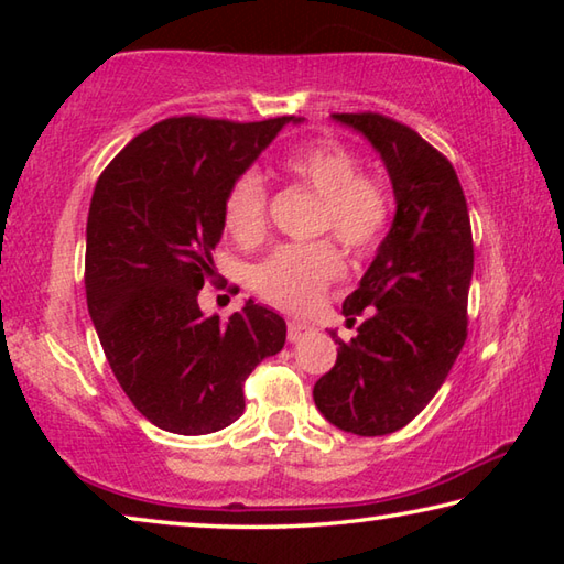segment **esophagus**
I'll use <instances>...</instances> for the list:
<instances>
[{"label":"esophagus","instance_id":"1","mask_svg":"<svg viewBox=\"0 0 564 564\" xmlns=\"http://www.w3.org/2000/svg\"><path fill=\"white\" fill-rule=\"evenodd\" d=\"M308 333H311V326H305V323H299V321L289 323V340L291 343H299L303 336H308Z\"/></svg>","mask_w":564,"mask_h":564}]
</instances>
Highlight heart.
Masks as SVG:
<instances>
[{"label": "heart", "instance_id": "b5f03b06", "mask_svg": "<svg viewBox=\"0 0 564 564\" xmlns=\"http://www.w3.org/2000/svg\"><path fill=\"white\" fill-rule=\"evenodd\" d=\"M283 171L293 184L318 194L313 234H333L348 253H373L388 231L393 202L383 181L360 174L348 147L318 139L289 151ZM224 226L238 243L256 246L269 228V186L256 169L238 174L224 196ZM343 271V256L330 238L283 243L256 265L253 289L281 308L303 311Z\"/></svg>", "mask_w": 564, "mask_h": 564}]
</instances>
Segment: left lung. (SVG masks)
<instances>
[{"instance_id":"obj_1","label":"left lung","mask_w":564,"mask_h":564,"mask_svg":"<svg viewBox=\"0 0 564 564\" xmlns=\"http://www.w3.org/2000/svg\"><path fill=\"white\" fill-rule=\"evenodd\" d=\"M383 159L395 218L343 313H366L358 336L313 386L323 417L376 437L405 427L445 383L467 338L473 231L451 161L405 123L383 113H333Z\"/></svg>"}]
</instances>
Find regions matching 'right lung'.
<instances>
[{
	"mask_svg": "<svg viewBox=\"0 0 564 564\" xmlns=\"http://www.w3.org/2000/svg\"><path fill=\"white\" fill-rule=\"evenodd\" d=\"M295 117H174L123 147L94 188L87 305L133 408L161 431L206 435L243 413V383L285 343V321L246 301L226 323L198 291L216 281L224 196Z\"/></svg>",
	"mask_w": 564,
	"mask_h": 564,
	"instance_id": "add662e5",
	"label": "right lung"
}]
</instances>
